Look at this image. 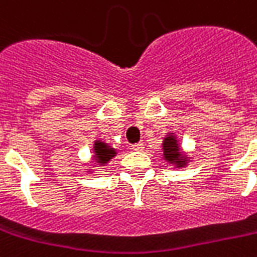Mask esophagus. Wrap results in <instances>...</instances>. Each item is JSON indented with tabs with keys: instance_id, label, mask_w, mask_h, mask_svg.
<instances>
[{
	"instance_id": "34e87169",
	"label": "esophagus",
	"mask_w": 257,
	"mask_h": 257,
	"mask_svg": "<svg viewBox=\"0 0 257 257\" xmlns=\"http://www.w3.org/2000/svg\"><path fill=\"white\" fill-rule=\"evenodd\" d=\"M132 150L133 151H143V150H144V144H143V143H137V144H133Z\"/></svg>"
}]
</instances>
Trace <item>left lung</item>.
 Wrapping results in <instances>:
<instances>
[{
	"label": "left lung",
	"mask_w": 257,
	"mask_h": 257,
	"mask_svg": "<svg viewBox=\"0 0 257 257\" xmlns=\"http://www.w3.org/2000/svg\"><path fill=\"white\" fill-rule=\"evenodd\" d=\"M162 151H163V155H162L163 159L175 168L186 167L190 163V160L193 159L182 151L181 142L178 140V137L174 132H168L166 135L163 143H162Z\"/></svg>",
	"instance_id": "8db88e82"
}]
</instances>
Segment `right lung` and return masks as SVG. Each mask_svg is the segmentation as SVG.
Masks as SVG:
<instances>
[{"label":"right lung","instance_id":"right-lung-1","mask_svg":"<svg viewBox=\"0 0 257 257\" xmlns=\"http://www.w3.org/2000/svg\"><path fill=\"white\" fill-rule=\"evenodd\" d=\"M117 155V150L105 140H94L93 155H91V167L86 168L89 174H93L94 167H103Z\"/></svg>","mask_w":257,"mask_h":257}]
</instances>
